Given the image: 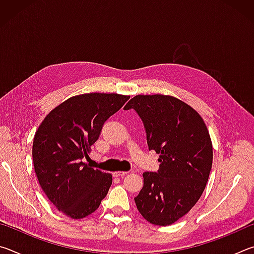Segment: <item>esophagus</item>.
Listing matches in <instances>:
<instances>
[{
  "instance_id": "1",
  "label": "esophagus",
  "mask_w": 254,
  "mask_h": 254,
  "mask_svg": "<svg viewBox=\"0 0 254 254\" xmlns=\"http://www.w3.org/2000/svg\"><path fill=\"white\" fill-rule=\"evenodd\" d=\"M127 174V171H115V173H113V177H121V176H124Z\"/></svg>"
}]
</instances>
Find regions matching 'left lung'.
<instances>
[{"mask_svg":"<svg viewBox=\"0 0 254 254\" xmlns=\"http://www.w3.org/2000/svg\"><path fill=\"white\" fill-rule=\"evenodd\" d=\"M136 111L144 124L149 150L159 154L157 173H143L134 200L148 222L166 226L186 215L207 184L213 145L200 115L169 95H136L124 110Z\"/></svg>","mask_w":254,"mask_h":254,"instance_id":"left-lung-1","label":"left lung"}]
</instances>
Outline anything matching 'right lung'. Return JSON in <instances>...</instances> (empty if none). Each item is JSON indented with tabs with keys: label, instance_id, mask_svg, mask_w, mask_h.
<instances>
[{
	"label": "right lung",
	"instance_id": "obj_1",
	"mask_svg": "<svg viewBox=\"0 0 254 254\" xmlns=\"http://www.w3.org/2000/svg\"><path fill=\"white\" fill-rule=\"evenodd\" d=\"M130 96L89 93L72 96L50 112L38 127L32 145L34 173L59 212L79 220L98 208L112 175L94 169L87 158L103 124Z\"/></svg>",
	"mask_w": 254,
	"mask_h": 254
}]
</instances>
